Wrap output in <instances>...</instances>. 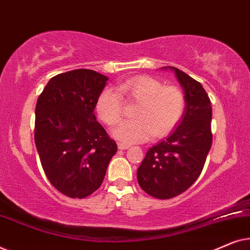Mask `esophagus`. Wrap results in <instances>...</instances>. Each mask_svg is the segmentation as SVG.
Here are the masks:
<instances>
[{
  "instance_id": "1",
  "label": "esophagus",
  "mask_w": 250,
  "mask_h": 250,
  "mask_svg": "<svg viewBox=\"0 0 250 250\" xmlns=\"http://www.w3.org/2000/svg\"><path fill=\"white\" fill-rule=\"evenodd\" d=\"M129 146H131L125 145V143H118V149L119 150H126V149H128Z\"/></svg>"
}]
</instances>
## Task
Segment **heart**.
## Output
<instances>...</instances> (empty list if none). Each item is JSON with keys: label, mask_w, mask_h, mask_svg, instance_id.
Returning a JSON list of instances; mask_svg holds the SVG:
<instances>
[{"label": "heart", "mask_w": 250, "mask_h": 250, "mask_svg": "<svg viewBox=\"0 0 250 250\" xmlns=\"http://www.w3.org/2000/svg\"><path fill=\"white\" fill-rule=\"evenodd\" d=\"M119 93L139 102L135 121L123 122L111 131L123 143L145 142L155 134L163 136L172 131L184 111V94L175 86H165L150 76L134 77L118 86ZM97 112L107 125H114L122 117V99L117 92L105 88L97 100Z\"/></svg>", "instance_id": "heart-1"}]
</instances>
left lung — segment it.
Segmentation results:
<instances>
[{
	"label": "left lung",
	"mask_w": 250,
	"mask_h": 250,
	"mask_svg": "<svg viewBox=\"0 0 250 250\" xmlns=\"http://www.w3.org/2000/svg\"><path fill=\"white\" fill-rule=\"evenodd\" d=\"M184 92L183 115L166 139L146 151L136 175L143 191L158 199H169L189 189L199 177L211 146V104L199 82L175 67Z\"/></svg>",
	"instance_id": "8db88e82"
}]
</instances>
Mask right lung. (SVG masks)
Instances as JSON below:
<instances>
[{"label": "right lung", "instance_id": "obj_1", "mask_svg": "<svg viewBox=\"0 0 250 250\" xmlns=\"http://www.w3.org/2000/svg\"><path fill=\"white\" fill-rule=\"evenodd\" d=\"M108 77L90 69L59 74L37 99L35 145L51 184L70 198L98 190L117 151L94 108Z\"/></svg>", "mask_w": 250, "mask_h": 250}]
</instances>
